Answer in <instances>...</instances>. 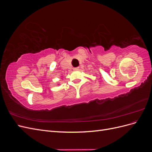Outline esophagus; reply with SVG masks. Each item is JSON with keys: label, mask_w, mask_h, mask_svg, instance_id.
I'll list each match as a JSON object with an SVG mask.
<instances>
[{"label": "esophagus", "mask_w": 152, "mask_h": 152, "mask_svg": "<svg viewBox=\"0 0 152 152\" xmlns=\"http://www.w3.org/2000/svg\"><path fill=\"white\" fill-rule=\"evenodd\" d=\"M79 67H76V68H73V70H75V71H77V70H79Z\"/></svg>", "instance_id": "obj_1"}]
</instances>
